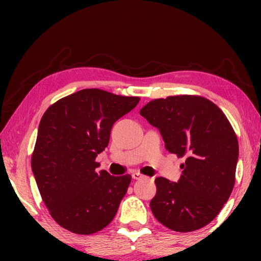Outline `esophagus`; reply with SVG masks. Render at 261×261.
I'll list each match as a JSON object with an SVG mask.
<instances>
[{
	"mask_svg": "<svg viewBox=\"0 0 261 261\" xmlns=\"http://www.w3.org/2000/svg\"><path fill=\"white\" fill-rule=\"evenodd\" d=\"M132 178H133V179H141V178H144V176H142L141 173H139V172H133L132 173Z\"/></svg>",
	"mask_w": 261,
	"mask_h": 261,
	"instance_id": "1",
	"label": "esophagus"
}]
</instances>
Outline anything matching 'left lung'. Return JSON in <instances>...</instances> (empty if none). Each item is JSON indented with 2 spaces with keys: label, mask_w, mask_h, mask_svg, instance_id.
I'll return each instance as SVG.
<instances>
[{
  "label": "left lung",
  "mask_w": 261,
  "mask_h": 261,
  "mask_svg": "<svg viewBox=\"0 0 261 261\" xmlns=\"http://www.w3.org/2000/svg\"><path fill=\"white\" fill-rule=\"evenodd\" d=\"M170 153L185 156L178 181L155 178L152 213L170 229L197 230L215 219L235 183L237 135L219 107L198 96L153 99L140 110Z\"/></svg>",
  "instance_id": "left-lung-1"
}]
</instances>
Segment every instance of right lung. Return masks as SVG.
Listing matches in <instances>:
<instances>
[{
  "mask_svg": "<svg viewBox=\"0 0 261 261\" xmlns=\"http://www.w3.org/2000/svg\"><path fill=\"white\" fill-rule=\"evenodd\" d=\"M139 101L84 89L57 101L41 117L32 171L49 214L65 229L92 234L115 217L132 177L97 171L95 159L108 146L113 124Z\"/></svg>",
  "mask_w": 261,
  "mask_h": 261,
  "instance_id": "right-lung-1",
  "label": "right lung"
}]
</instances>
